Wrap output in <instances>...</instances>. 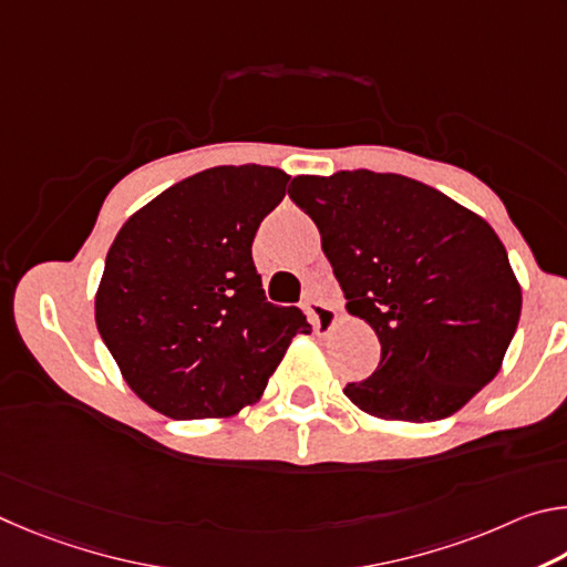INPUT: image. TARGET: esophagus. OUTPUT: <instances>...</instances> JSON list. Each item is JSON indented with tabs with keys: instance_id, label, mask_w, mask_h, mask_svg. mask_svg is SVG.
I'll list each match as a JSON object with an SVG mask.
<instances>
[{
	"instance_id": "1",
	"label": "esophagus",
	"mask_w": 567,
	"mask_h": 567,
	"mask_svg": "<svg viewBox=\"0 0 567 567\" xmlns=\"http://www.w3.org/2000/svg\"><path fill=\"white\" fill-rule=\"evenodd\" d=\"M303 311H306V316H309V321L313 323L316 333H331L333 326L339 323V311L323 301H306Z\"/></svg>"
}]
</instances>
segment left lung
<instances>
[{
    "instance_id": "8db88e82",
    "label": "left lung",
    "mask_w": 567,
    "mask_h": 567,
    "mask_svg": "<svg viewBox=\"0 0 567 567\" xmlns=\"http://www.w3.org/2000/svg\"><path fill=\"white\" fill-rule=\"evenodd\" d=\"M346 296L371 326L381 363L343 393L381 421L453 415L501 371L523 293L498 234L439 188L369 168L296 176Z\"/></svg>"
}]
</instances>
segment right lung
Segmentation results:
<instances>
[{
  "label": "right lung",
  "mask_w": 567,
  "mask_h": 567,
  "mask_svg": "<svg viewBox=\"0 0 567 567\" xmlns=\"http://www.w3.org/2000/svg\"><path fill=\"white\" fill-rule=\"evenodd\" d=\"M289 174L214 166L138 208L109 246L96 329L148 409L176 421L228 419L261 399L299 309L266 301L251 244Z\"/></svg>",
  "instance_id": "right-lung-1"
}]
</instances>
